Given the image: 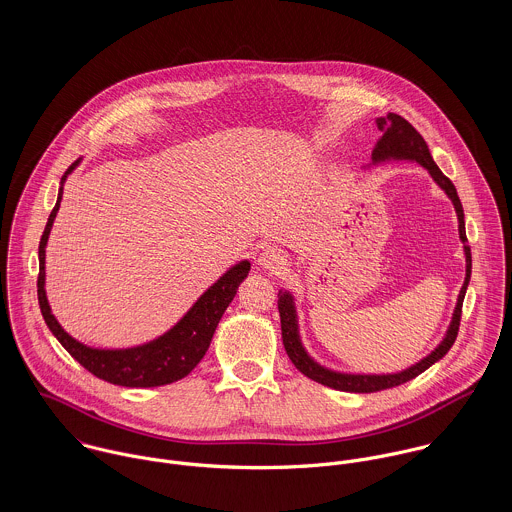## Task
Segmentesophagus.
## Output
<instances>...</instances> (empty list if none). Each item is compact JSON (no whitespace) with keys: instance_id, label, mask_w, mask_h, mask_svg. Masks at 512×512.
<instances>
[{"instance_id":"obj_1","label":"esophagus","mask_w":512,"mask_h":512,"mask_svg":"<svg viewBox=\"0 0 512 512\" xmlns=\"http://www.w3.org/2000/svg\"><path fill=\"white\" fill-rule=\"evenodd\" d=\"M258 264H260V268H264V270H268V272L280 274V272L286 270L288 260H286V254H284L280 248L270 246V248H266V250L260 254Z\"/></svg>"}]
</instances>
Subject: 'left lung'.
Here are the masks:
<instances>
[{"instance_id":"8db88e82","label":"left lung","mask_w":512,"mask_h":512,"mask_svg":"<svg viewBox=\"0 0 512 512\" xmlns=\"http://www.w3.org/2000/svg\"><path fill=\"white\" fill-rule=\"evenodd\" d=\"M376 126L382 132V138L376 142V147L372 151V161H384V159H414L420 165H424L430 175L434 177V181L439 187L447 193V197L453 201L455 205V213L459 219V238L463 242H467V234H465V220H463V207L461 201L457 197L455 185L439 171L436 161L432 159V153L428 149V144L424 142V138L420 136V132L402 116L388 112L382 118H376ZM465 262H467V274H465V284L459 292V299L453 311V321L447 329L445 339L441 341L438 349L428 355L424 361H420L418 365L410 366L402 372L396 374H343V372H333L329 368H323L317 365L303 349L301 341H299V333H297V317H295V307H293V297L288 292L278 293V309H280V319H282V339H284V347L288 357L292 359L293 365L303 372L307 378L325 384L329 388L335 390H343V392H378V390H386L398 384H404L412 378H416L418 374H422L426 368L434 365L439 361L455 343L457 339V331H459V321H461V307H463V297L467 292L469 280H471V248L465 246Z\"/></svg>"}]
</instances>
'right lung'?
I'll use <instances>...</instances> for the list:
<instances>
[{"mask_svg": "<svg viewBox=\"0 0 512 512\" xmlns=\"http://www.w3.org/2000/svg\"><path fill=\"white\" fill-rule=\"evenodd\" d=\"M76 165H78V159L67 169L61 183H65L67 175ZM61 199H63V187L59 189L57 205L49 215L45 232L39 242L37 297H39L43 319L51 329V333L71 353L74 361H78L88 372H92L94 376L110 384L128 386V388H151V386L171 384L187 376L205 357L224 309L236 295L240 282L248 276L250 262L244 260L232 266L222 278H219L217 284H213L197 299V303L185 313V317L159 339L140 347H132V349H116V351L90 349L78 343L59 325V321L51 313V307L45 295V246L49 240L53 220L61 207Z\"/></svg>", "mask_w": 512, "mask_h": 512, "instance_id": "1", "label": "right lung"}]
</instances>
